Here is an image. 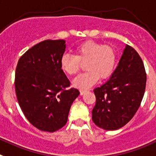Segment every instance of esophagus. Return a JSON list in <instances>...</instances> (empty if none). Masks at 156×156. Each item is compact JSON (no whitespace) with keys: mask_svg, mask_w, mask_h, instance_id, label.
Here are the masks:
<instances>
[{"mask_svg":"<svg viewBox=\"0 0 156 156\" xmlns=\"http://www.w3.org/2000/svg\"><path fill=\"white\" fill-rule=\"evenodd\" d=\"M86 92H87L86 89H81V90H80V93H81L82 95H83L84 93H86Z\"/></svg>","mask_w":156,"mask_h":156,"instance_id":"obj_1","label":"esophagus"}]
</instances>
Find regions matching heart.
Here are the masks:
<instances>
[{"label":"heart","mask_w":156,"mask_h":156,"mask_svg":"<svg viewBox=\"0 0 156 156\" xmlns=\"http://www.w3.org/2000/svg\"><path fill=\"white\" fill-rule=\"evenodd\" d=\"M75 55L65 53L60 59V67L67 75L72 76L86 63V72L80 74L73 84L79 89H87L94 85L101 77L107 79L113 74L117 62L115 49L109 44L87 41L74 48Z\"/></svg>","instance_id":"heart-1"}]
</instances>
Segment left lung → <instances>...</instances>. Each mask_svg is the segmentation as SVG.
<instances>
[{
	"mask_svg": "<svg viewBox=\"0 0 156 156\" xmlns=\"http://www.w3.org/2000/svg\"><path fill=\"white\" fill-rule=\"evenodd\" d=\"M146 80L141 58L134 48L126 44L110 79L93 90L96 96L92 111L93 122L106 130L124 126L140 107Z\"/></svg>",
	"mask_w": 156,
	"mask_h": 156,
	"instance_id": "obj_1",
	"label": "left lung"
}]
</instances>
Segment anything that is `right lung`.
<instances>
[{"instance_id": "1", "label": "right lung", "mask_w": 156, "mask_h": 156, "mask_svg": "<svg viewBox=\"0 0 156 156\" xmlns=\"http://www.w3.org/2000/svg\"><path fill=\"white\" fill-rule=\"evenodd\" d=\"M64 40H45L28 49L19 59L15 89L28 121L37 129L55 132L64 126L70 108L79 95L60 67Z\"/></svg>"}]
</instances>
